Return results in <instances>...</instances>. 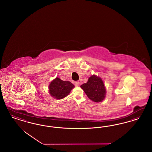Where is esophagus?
I'll use <instances>...</instances> for the list:
<instances>
[{
    "instance_id": "esophagus-1",
    "label": "esophagus",
    "mask_w": 152,
    "mask_h": 152,
    "mask_svg": "<svg viewBox=\"0 0 152 152\" xmlns=\"http://www.w3.org/2000/svg\"><path fill=\"white\" fill-rule=\"evenodd\" d=\"M73 84H74V85H75L76 87H78V86H79V82H78V81H75V82L73 83Z\"/></svg>"
}]
</instances>
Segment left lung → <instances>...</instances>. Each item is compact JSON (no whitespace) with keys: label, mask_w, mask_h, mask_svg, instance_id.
<instances>
[{"label":"left lung","mask_w":152,"mask_h":152,"mask_svg":"<svg viewBox=\"0 0 152 152\" xmlns=\"http://www.w3.org/2000/svg\"><path fill=\"white\" fill-rule=\"evenodd\" d=\"M80 87L84 90L87 96L94 102H100L105 98V88L102 80L93 75L89 78L88 82Z\"/></svg>","instance_id":"left-lung-1"}]
</instances>
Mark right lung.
I'll return each mask as SVG.
<instances>
[{"label": "right lung", "instance_id": "obj_1", "mask_svg": "<svg viewBox=\"0 0 152 152\" xmlns=\"http://www.w3.org/2000/svg\"><path fill=\"white\" fill-rule=\"evenodd\" d=\"M74 86L68 81H63L56 77L53 80L49 86L50 93L56 99H61L70 93Z\"/></svg>", "mask_w": 152, "mask_h": 152}]
</instances>
